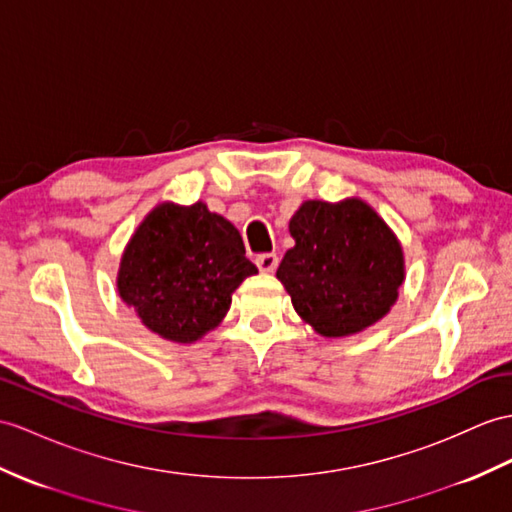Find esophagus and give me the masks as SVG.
Returning a JSON list of instances; mask_svg holds the SVG:
<instances>
[{
  "label": "esophagus",
  "mask_w": 512,
  "mask_h": 512,
  "mask_svg": "<svg viewBox=\"0 0 512 512\" xmlns=\"http://www.w3.org/2000/svg\"><path fill=\"white\" fill-rule=\"evenodd\" d=\"M278 263H280V258H278L276 254H260V256L256 258V265H258V269L263 271V273L276 271Z\"/></svg>",
  "instance_id": "obj_1"
}]
</instances>
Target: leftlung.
I'll return each instance as SVG.
<instances>
[{
  "mask_svg": "<svg viewBox=\"0 0 512 512\" xmlns=\"http://www.w3.org/2000/svg\"><path fill=\"white\" fill-rule=\"evenodd\" d=\"M289 232L295 245L276 276L295 313L321 336L365 330L397 302L404 282L402 245L363 199H308L291 217Z\"/></svg>",
  "mask_w": 512,
  "mask_h": 512,
  "instance_id": "1",
  "label": "left lung"
}]
</instances>
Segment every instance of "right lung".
<instances>
[{"label": "right lung", "instance_id": "right-lung-1", "mask_svg": "<svg viewBox=\"0 0 512 512\" xmlns=\"http://www.w3.org/2000/svg\"><path fill=\"white\" fill-rule=\"evenodd\" d=\"M258 273L239 230L204 202L158 204L121 256L117 291L141 323L173 343L215 330L239 284Z\"/></svg>", "mask_w": 512, "mask_h": 512}]
</instances>
